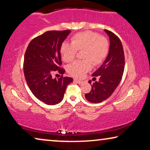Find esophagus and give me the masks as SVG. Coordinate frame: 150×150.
<instances>
[{"label":"esophagus","mask_w":150,"mask_h":150,"mask_svg":"<svg viewBox=\"0 0 150 150\" xmlns=\"http://www.w3.org/2000/svg\"><path fill=\"white\" fill-rule=\"evenodd\" d=\"M74 82L80 84V83H82V81H81V80H79V79H74Z\"/></svg>","instance_id":"esophagus-1"}]
</instances>
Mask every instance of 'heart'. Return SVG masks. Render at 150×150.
Returning a JSON list of instances; mask_svg holds the SVG:
<instances>
[{"label": "heart", "instance_id": "heart-1", "mask_svg": "<svg viewBox=\"0 0 150 150\" xmlns=\"http://www.w3.org/2000/svg\"><path fill=\"white\" fill-rule=\"evenodd\" d=\"M71 43L63 42L60 46L62 58L65 62H71L75 58L77 52L83 50V60H77L67 67V71L75 77H82L94 66L100 64L107 58L109 51V42L106 37L90 30L75 34Z\"/></svg>", "mask_w": 150, "mask_h": 150}]
</instances>
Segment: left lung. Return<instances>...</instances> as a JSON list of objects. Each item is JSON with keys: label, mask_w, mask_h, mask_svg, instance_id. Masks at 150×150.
Masks as SVG:
<instances>
[{"label": "left lung", "mask_w": 150, "mask_h": 150, "mask_svg": "<svg viewBox=\"0 0 150 150\" xmlns=\"http://www.w3.org/2000/svg\"><path fill=\"white\" fill-rule=\"evenodd\" d=\"M109 35L110 47L106 60L92 76L99 77V81L91 83L92 89L85 97L90 103H98L110 96L119 85L124 70L125 59L121 41L117 35L108 30H105ZM95 78V77H94Z\"/></svg>", "instance_id": "1"}]
</instances>
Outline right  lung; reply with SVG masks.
Listing matches in <instances>:
<instances>
[{
  "label": "right lung",
  "instance_id": "obj_1",
  "mask_svg": "<svg viewBox=\"0 0 150 150\" xmlns=\"http://www.w3.org/2000/svg\"><path fill=\"white\" fill-rule=\"evenodd\" d=\"M70 30H50L34 38L24 54V73L26 83L36 98L49 105L62 101L67 86L73 78L63 77L60 46ZM58 72L60 78H52Z\"/></svg>",
  "mask_w": 150,
  "mask_h": 150
}]
</instances>
